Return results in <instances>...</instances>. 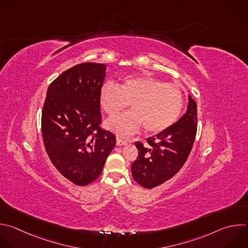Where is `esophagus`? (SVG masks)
I'll return each instance as SVG.
<instances>
[{"instance_id": "34e87169", "label": "esophagus", "mask_w": 248, "mask_h": 248, "mask_svg": "<svg viewBox=\"0 0 248 248\" xmlns=\"http://www.w3.org/2000/svg\"><path fill=\"white\" fill-rule=\"evenodd\" d=\"M126 144H127L126 141H124V140H123V139L117 137V146H124V145H126Z\"/></svg>"}]
</instances>
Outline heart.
Wrapping results in <instances>:
<instances>
[{"instance_id": "b5f03b06", "label": "heart", "mask_w": 248, "mask_h": 248, "mask_svg": "<svg viewBox=\"0 0 248 248\" xmlns=\"http://www.w3.org/2000/svg\"><path fill=\"white\" fill-rule=\"evenodd\" d=\"M99 101L110 117L131 105V112L106 122L110 130L128 136L138 131L142 124L149 133H158L171 126L182 112L184 93L178 86L154 77H127L120 86L111 81L104 84Z\"/></svg>"}]
</instances>
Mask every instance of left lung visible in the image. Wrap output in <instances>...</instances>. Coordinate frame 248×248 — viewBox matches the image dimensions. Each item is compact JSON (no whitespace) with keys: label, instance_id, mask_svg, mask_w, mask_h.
I'll return each instance as SVG.
<instances>
[{"label":"left lung","instance_id":"8db88e82","mask_svg":"<svg viewBox=\"0 0 248 248\" xmlns=\"http://www.w3.org/2000/svg\"><path fill=\"white\" fill-rule=\"evenodd\" d=\"M186 113L168 129L136 142L138 157L131 164L133 179L142 187L155 188L173 177L187 160L197 134V104L191 95Z\"/></svg>","mask_w":248,"mask_h":248}]
</instances>
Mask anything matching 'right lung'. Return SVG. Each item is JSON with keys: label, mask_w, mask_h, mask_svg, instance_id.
Wrapping results in <instances>:
<instances>
[{"label": "right lung", "mask_w": 248, "mask_h": 248, "mask_svg": "<svg viewBox=\"0 0 248 248\" xmlns=\"http://www.w3.org/2000/svg\"><path fill=\"white\" fill-rule=\"evenodd\" d=\"M105 77V64L81 63L63 72L47 89L42 113L46 151L56 170L78 186L99 177L116 146V136L99 126Z\"/></svg>", "instance_id": "right-lung-1"}]
</instances>
